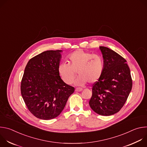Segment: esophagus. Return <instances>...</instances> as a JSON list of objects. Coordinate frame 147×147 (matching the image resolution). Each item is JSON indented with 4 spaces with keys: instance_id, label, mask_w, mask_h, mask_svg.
I'll return each instance as SVG.
<instances>
[{
    "instance_id": "34e87169",
    "label": "esophagus",
    "mask_w": 147,
    "mask_h": 147,
    "mask_svg": "<svg viewBox=\"0 0 147 147\" xmlns=\"http://www.w3.org/2000/svg\"><path fill=\"white\" fill-rule=\"evenodd\" d=\"M82 90V88H76L75 91H77V92H80V91H81Z\"/></svg>"
}]
</instances>
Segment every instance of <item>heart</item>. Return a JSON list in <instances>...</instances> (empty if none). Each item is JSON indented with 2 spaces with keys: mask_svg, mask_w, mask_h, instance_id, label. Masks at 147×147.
<instances>
[{
  "mask_svg": "<svg viewBox=\"0 0 147 147\" xmlns=\"http://www.w3.org/2000/svg\"><path fill=\"white\" fill-rule=\"evenodd\" d=\"M59 75L65 84L71 85L75 81L78 86H84L87 82L94 84L102 77L104 71L103 59L99 55L78 49L67 57V64L61 63L57 69Z\"/></svg>",
  "mask_w": 147,
  "mask_h": 147,
  "instance_id": "obj_1",
  "label": "heart"
}]
</instances>
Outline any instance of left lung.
Returning <instances> with one entry per match:
<instances>
[{
    "instance_id": "left-lung-1",
    "label": "left lung",
    "mask_w": 147,
    "mask_h": 147,
    "mask_svg": "<svg viewBox=\"0 0 147 147\" xmlns=\"http://www.w3.org/2000/svg\"><path fill=\"white\" fill-rule=\"evenodd\" d=\"M103 57L104 71L92 85L89 104L96 113L110 116L118 112L126 102L133 82L126 60L113 50L99 47Z\"/></svg>"
}]
</instances>
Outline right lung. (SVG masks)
I'll return each mask as SVG.
<instances>
[{
	"mask_svg": "<svg viewBox=\"0 0 147 147\" xmlns=\"http://www.w3.org/2000/svg\"><path fill=\"white\" fill-rule=\"evenodd\" d=\"M61 52L41 53L28 61L24 70L21 93L29 111L40 119L50 120L58 116L75 90L59 75Z\"/></svg>",
	"mask_w": 147,
	"mask_h": 147,
	"instance_id": "right-lung-1",
	"label": "right lung"
}]
</instances>
